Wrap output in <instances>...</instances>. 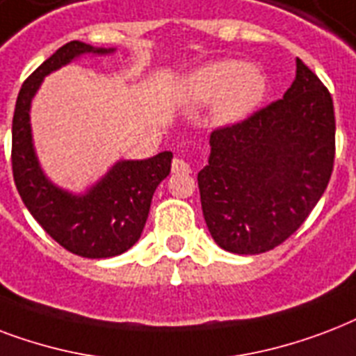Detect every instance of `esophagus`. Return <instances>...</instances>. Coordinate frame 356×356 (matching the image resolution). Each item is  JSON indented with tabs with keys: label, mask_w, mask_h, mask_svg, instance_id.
Wrapping results in <instances>:
<instances>
[{
	"label": "esophagus",
	"mask_w": 356,
	"mask_h": 356,
	"mask_svg": "<svg viewBox=\"0 0 356 356\" xmlns=\"http://www.w3.org/2000/svg\"><path fill=\"white\" fill-rule=\"evenodd\" d=\"M172 172H175V175H189V172H191V167H189V163L184 161V159L176 158L175 161H172Z\"/></svg>",
	"instance_id": "1"
}]
</instances>
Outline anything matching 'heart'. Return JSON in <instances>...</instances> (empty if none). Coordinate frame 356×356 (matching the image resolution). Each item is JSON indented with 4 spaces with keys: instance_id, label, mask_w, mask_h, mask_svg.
Masks as SVG:
<instances>
[{
    "instance_id": "b5f03b06",
    "label": "heart",
    "mask_w": 356,
    "mask_h": 356,
    "mask_svg": "<svg viewBox=\"0 0 356 356\" xmlns=\"http://www.w3.org/2000/svg\"><path fill=\"white\" fill-rule=\"evenodd\" d=\"M267 95V76L258 65L219 59L193 68L176 83V100L189 107L211 104V117L221 126L243 122Z\"/></svg>"
}]
</instances>
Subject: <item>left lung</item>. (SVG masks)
<instances>
[{
    "instance_id": "obj_1",
    "label": "left lung",
    "mask_w": 356,
    "mask_h": 356,
    "mask_svg": "<svg viewBox=\"0 0 356 356\" xmlns=\"http://www.w3.org/2000/svg\"><path fill=\"white\" fill-rule=\"evenodd\" d=\"M330 92L301 59L280 100L209 135L198 172L211 238L236 254H260L290 238L327 189L334 163Z\"/></svg>"
}]
</instances>
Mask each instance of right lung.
Instances as JSON below:
<instances>
[{"label": "right lung", "instance_id": "obj_1", "mask_svg": "<svg viewBox=\"0 0 356 356\" xmlns=\"http://www.w3.org/2000/svg\"><path fill=\"white\" fill-rule=\"evenodd\" d=\"M113 51L79 40L65 44L24 81L13 118V175L22 200L60 247L83 258H111L137 243L154 191L169 176L172 161L167 150L148 159H120L85 193L63 189L44 175L29 117L44 78L81 55Z\"/></svg>", "mask_w": 356, "mask_h": 356}]
</instances>
